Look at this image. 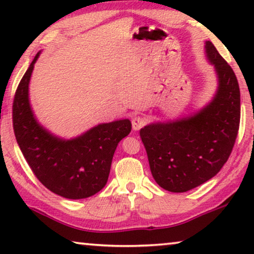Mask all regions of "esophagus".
Wrapping results in <instances>:
<instances>
[{
  "instance_id": "esophagus-1",
  "label": "esophagus",
  "mask_w": 254,
  "mask_h": 254,
  "mask_svg": "<svg viewBox=\"0 0 254 254\" xmlns=\"http://www.w3.org/2000/svg\"><path fill=\"white\" fill-rule=\"evenodd\" d=\"M145 122H147V120H145L143 117H141V115H135L134 118L132 119V127L134 131L140 130L141 127H144Z\"/></svg>"
}]
</instances>
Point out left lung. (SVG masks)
<instances>
[{"instance_id":"obj_1","label":"left lung","mask_w":254,"mask_h":254,"mask_svg":"<svg viewBox=\"0 0 254 254\" xmlns=\"http://www.w3.org/2000/svg\"><path fill=\"white\" fill-rule=\"evenodd\" d=\"M205 53L217 76L212 101L189 117L140 130L153 178L168 191H188L213 178L229 159L238 136V79L210 41L205 42Z\"/></svg>"}]
</instances>
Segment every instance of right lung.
<instances>
[{"label":"right lung","mask_w":254,"mask_h":254,"mask_svg":"<svg viewBox=\"0 0 254 254\" xmlns=\"http://www.w3.org/2000/svg\"><path fill=\"white\" fill-rule=\"evenodd\" d=\"M39 56L30 64L14 95L16 142L45 187L65 198H87L104 188L115 149L131 132L132 124L127 119L102 123L70 140L50 133L37 121L29 101L30 78Z\"/></svg>","instance_id":"right-lung-1"}]
</instances>
